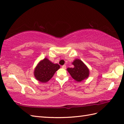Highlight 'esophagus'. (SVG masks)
<instances>
[{
    "instance_id": "34e87169",
    "label": "esophagus",
    "mask_w": 124,
    "mask_h": 124,
    "mask_svg": "<svg viewBox=\"0 0 124 124\" xmlns=\"http://www.w3.org/2000/svg\"><path fill=\"white\" fill-rule=\"evenodd\" d=\"M62 68H63V69H66V65H62Z\"/></svg>"
}]
</instances>
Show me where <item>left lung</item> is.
I'll use <instances>...</instances> for the list:
<instances>
[{
  "instance_id": "1",
  "label": "left lung",
  "mask_w": 124,
  "mask_h": 124,
  "mask_svg": "<svg viewBox=\"0 0 124 124\" xmlns=\"http://www.w3.org/2000/svg\"><path fill=\"white\" fill-rule=\"evenodd\" d=\"M72 64L74 67L68 68L67 70L75 80L80 82L88 77L89 70L81 60L76 59Z\"/></svg>"
}]
</instances>
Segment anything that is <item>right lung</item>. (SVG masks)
I'll use <instances>...</instances> for the list:
<instances>
[{"instance_id": "add662e5", "label": "right lung", "mask_w": 124, "mask_h": 124, "mask_svg": "<svg viewBox=\"0 0 124 124\" xmlns=\"http://www.w3.org/2000/svg\"><path fill=\"white\" fill-rule=\"evenodd\" d=\"M60 68L58 64H54L46 58L39 63L34 71L37 80L41 83L47 82Z\"/></svg>"}]
</instances>
